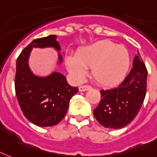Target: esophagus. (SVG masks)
Instances as JSON below:
<instances>
[{"mask_svg":"<svg viewBox=\"0 0 157 157\" xmlns=\"http://www.w3.org/2000/svg\"><path fill=\"white\" fill-rule=\"evenodd\" d=\"M90 88H91L90 86L85 85V86H79V90H80V91H86V90H90Z\"/></svg>","mask_w":157,"mask_h":157,"instance_id":"34e87169","label":"esophagus"}]
</instances>
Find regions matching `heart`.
<instances>
[{
    "label": "heart",
    "mask_w": 157,
    "mask_h": 157,
    "mask_svg": "<svg viewBox=\"0 0 157 157\" xmlns=\"http://www.w3.org/2000/svg\"><path fill=\"white\" fill-rule=\"evenodd\" d=\"M66 64L77 81H82L87 74L88 67H92V76L97 83L113 86L126 76L131 56L124 46L101 40L82 48L77 56H67Z\"/></svg>",
    "instance_id": "obj_1"
}]
</instances>
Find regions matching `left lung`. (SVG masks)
I'll return each instance as SVG.
<instances>
[{"label": "left lung", "instance_id": "1", "mask_svg": "<svg viewBox=\"0 0 157 157\" xmlns=\"http://www.w3.org/2000/svg\"><path fill=\"white\" fill-rule=\"evenodd\" d=\"M147 70L139 52L133 67L118 86L101 90L100 104L94 110V117L106 128L121 129L136 117L147 93Z\"/></svg>", "mask_w": 157, "mask_h": 157}]
</instances>
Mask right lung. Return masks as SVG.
Listing matches in <instances>:
<instances>
[{
  "mask_svg": "<svg viewBox=\"0 0 157 157\" xmlns=\"http://www.w3.org/2000/svg\"><path fill=\"white\" fill-rule=\"evenodd\" d=\"M53 47L61 51L56 35L32 40L23 49L17 60L15 90L17 101L27 120L38 126H55L66 116L71 98L78 88L71 86L64 75L52 72L44 77L34 75L28 59L32 48ZM62 56L58 53V63Z\"/></svg>",
  "mask_w": 157,
  "mask_h": 157,
  "instance_id": "1",
  "label": "right lung"
}]
</instances>
